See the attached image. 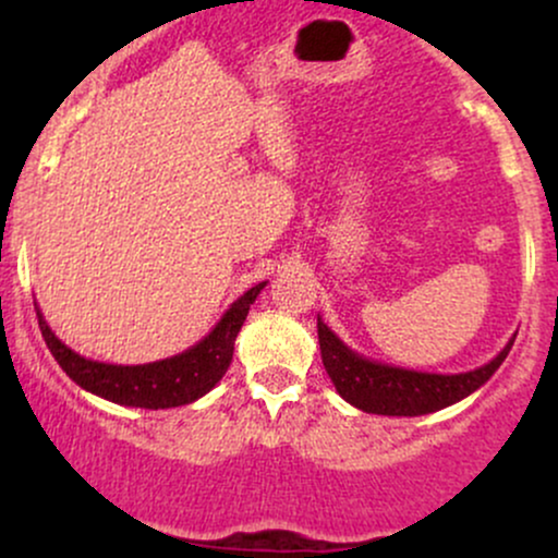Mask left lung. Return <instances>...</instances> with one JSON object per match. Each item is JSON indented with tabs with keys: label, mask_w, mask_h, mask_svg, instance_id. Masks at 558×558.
Returning <instances> with one entry per match:
<instances>
[{
	"label": "left lung",
	"mask_w": 558,
	"mask_h": 558,
	"mask_svg": "<svg viewBox=\"0 0 558 558\" xmlns=\"http://www.w3.org/2000/svg\"><path fill=\"white\" fill-rule=\"evenodd\" d=\"M317 338L323 364L338 393L362 412L388 414V417H420V414L438 412V409L462 401L464 396L475 393L480 386L490 380V375L501 367L506 354L514 345V338H511L496 360L470 369V373L435 375L390 367V364L360 356L319 317Z\"/></svg>",
	"instance_id": "left-lung-1"
}]
</instances>
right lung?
Instances as JSON below:
<instances>
[{
  "label": "right lung",
  "mask_w": 558,
  "mask_h": 558,
  "mask_svg": "<svg viewBox=\"0 0 558 558\" xmlns=\"http://www.w3.org/2000/svg\"><path fill=\"white\" fill-rule=\"evenodd\" d=\"M262 288H265V283L248 288L243 296L235 299L213 332L196 345L185 349L183 354L149 364H131V367L128 364L94 362L75 354L73 349H68L54 336L47 319L38 312V304L36 317L44 341H47L57 364L83 390L112 403H123V407L170 409L202 399L204 393H209L222 380V375L230 367V360H233L235 336H239L243 319L248 315V306L259 296Z\"/></svg>",
  "instance_id": "1"
}]
</instances>
